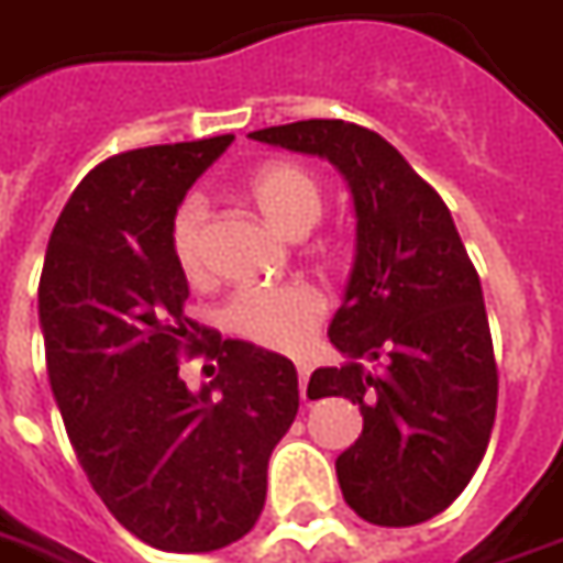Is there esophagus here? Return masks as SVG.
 I'll return each mask as SVG.
<instances>
[{
	"label": "esophagus",
	"instance_id": "obj_1",
	"mask_svg": "<svg viewBox=\"0 0 563 563\" xmlns=\"http://www.w3.org/2000/svg\"><path fill=\"white\" fill-rule=\"evenodd\" d=\"M298 369V391H301V397H308V376H311V366L308 363H296Z\"/></svg>",
	"mask_w": 563,
	"mask_h": 563
}]
</instances>
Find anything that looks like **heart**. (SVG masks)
Listing matches in <instances>:
<instances>
[{
  "label": "heart",
  "instance_id": "b5f03b06",
  "mask_svg": "<svg viewBox=\"0 0 563 563\" xmlns=\"http://www.w3.org/2000/svg\"><path fill=\"white\" fill-rule=\"evenodd\" d=\"M246 190L267 221L292 236L311 231L313 221L323 212V187L311 169L292 159H271L258 166L250 175ZM206 216L209 212L202 197L181 200L172 216V258L187 280L194 283L206 277ZM323 313L327 298L311 283H267L233 292L221 308V327L236 339L267 351H301L311 342Z\"/></svg>",
  "mask_w": 563,
  "mask_h": 563
}]
</instances>
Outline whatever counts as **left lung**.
<instances>
[{
  "label": "left lung",
  "instance_id": "left-lung-1",
  "mask_svg": "<svg viewBox=\"0 0 563 563\" xmlns=\"http://www.w3.org/2000/svg\"><path fill=\"white\" fill-rule=\"evenodd\" d=\"M250 137L327 156L357 212V255L330 342L345 366H320L308 394L347 397L363 434L335 459L363 521L412 527L453 506L490 443L499 373L484 292L441 194L376 132L301 120ZM383 363L369 374L360 363Z\"/></svg>",
  "mask_w": 563,
  "mask_h": 563
}]
</instances>
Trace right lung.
<instances>
[{
    "label": "right lung",
    "mask_w": 563,
    "mask_h": 563,
    "mask_svg": "<svg viewBox=\"0 0 563 563\" xmlns=\"http://www.w3.org/2000/svg\"><path fill=\"white\" fill-rule=\"evenodd\" d=\"M231 141L98 163L57 218L40 277L45 366L76 459L110 515L163 552H216L250 533L267 459L298 412L292 361L185 313L172 216ZM181 356L216 360L203 368L217 378L187 393Z\"/></svg>",
    "instance_id": "add662e5"
}]
</instances>
